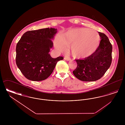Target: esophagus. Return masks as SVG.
<instances>
[{"label":"esophagus","mask_w":125,"mask_h":125,"mask_svg":"<svg viewBox=\"0 0 125 125\" xmlns=\"http://www.w3.org/2000/svg\"><path fill=\"white\" fill-rule=\"evenodd\" d=\"M64 59L66 60V61H70L71 60V59L69 57H68V56H65L64 58Z\"/></svg>","instance_id":"esophagus-1"}]
</instances>
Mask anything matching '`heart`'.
<instances>
[{"label":"heart","mask_w":125,"mask_h":125,"mask_svg":"<svg viewBox=\"0 0 125 125\" xmlns=\"http://www.w3.org/2000/svg\"><path fill=\"white\" fill-rule=\"evenodd\" d=\"M100 38L94 30L86 28H78L70 30L63 34L62 37L58 36L55 40L56 48L61 51L66 46H70L73 57L83 58L93 53L98 47Z\"/></svg>","instance_id":"obj_1"}]
</instances>
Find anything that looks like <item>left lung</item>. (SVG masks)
Wrapping results in <instances>:
<instances>
[{"label":"left lung","instance_id":"left-lung-1","mask_svg":"<svg viewBox=\"0 0 125 125\" xmlns=\"http://www.w3.org/2000/svg\"><path fill=\"white\" fill-rule=\"evenodd\" d=\"M98 33L101 41L95 52L83 60H75L77 66L73 72L81 81L93 82L100 79L111 65L112 45L104 33Z\"/></svg>","mask_w":125,"mask_h":125}]
</instances>
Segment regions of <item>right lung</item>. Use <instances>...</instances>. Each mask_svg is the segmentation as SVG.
Listing matches in <instances>:
<instances>
[{"mask_svg":"<svg viewBox=\"0 0 125 125\" xmlns=\"http://www.w3.org/2000/svg\"><path fill=\"white\" fill-rule=\"evenodd\" d=\"M56 29L45 28L28 31L19 41L16 48V63L27 79L33 81L46 79L62 57L52 58L49 52L53 46Z\"/></svg>","mask_w":125,"mask_h":125,"instance_id":"add662e5","label":"right lung"}]
</instances>
